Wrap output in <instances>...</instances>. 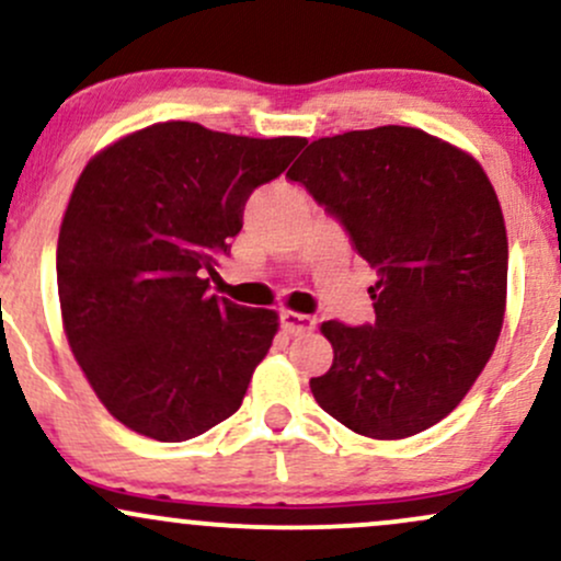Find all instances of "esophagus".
<instances>
[{
  "instance_id": "1",
  "label": "esophagus",
  "mask_w": 561,
  "mask_h": 561,
  "mask_svg": "<svg viewBox=\"0 0 561 561\" xmlns=\"http://www.w3.org/2000/svg\"><path fill=\"white\" fill-rule=\"evenodd\" d=\"M282 328H285L290 335H300V332H309L317 328V319L309 317V313L298 311H282Z\"/></svg>"
}]
</instances>
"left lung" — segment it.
Masks as SVG:
<instances>
[{
    "label": "left lung",
    "mask_w": 561,
    "mask_h": 561,
    "mask_svg": "<svg viewBox=\"0 0 561 561\" xmlns=\"http://www.w3.org/2000/svg\"><path fill=\"white\" fill-rule=\"evenodd\" d=\"M287 175L378 271L375 324L322 322L335 356L313 399L370 439L421 434L469 393L506 317L508 239L488 172L436 135L386 125L311 140Z\"/></svg>",
    "instance_id": "8db88e82"
}]
</instances>
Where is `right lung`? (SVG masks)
<instances>
[{
  "instance_id": "add662e5",
  "label": "right lung",
  "mask_w": 561,
  "mask_h": 561,
  "mask_svg": "<svg viewBox=\"0 0 561 561\" xmlns=\"http://www.w3.org/2000/svg\"><path fill=\"white\" fill-rule=\"evenodd\" d=\"M306 138H248L157 122L84 164L58 233L64 332L122 426L186 442L231 417L279 313L207 287L242 229L244 202Z\"/></svg>"
}]
</instances>
